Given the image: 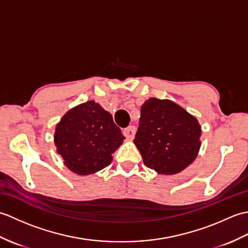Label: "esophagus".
I'll list each match as a JSON object with an SVG mask.
<instances>
[{
  "label": "esophagus",
  "mask_w": 248,
  "mask_h": 248,
  "mask_svg": "<svg viewBox=\"0 0 248 248\" xmlns=\"http://www.w3.org/2000/svg\"><path fill=\"white\" fill-rule=\"evenodd\" d=\"M124 135L125 136V139L133 140L134 135H135V127H134V125H130V127L125 128L124 130Z\"/></svg>",
  "instance_id": "esophagus-1"
}]
</instances>
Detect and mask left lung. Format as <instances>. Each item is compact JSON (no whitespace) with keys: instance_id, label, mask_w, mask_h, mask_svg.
<instances>
[{"instance_id":"1","label":"left lung","mask_w":248,"mask_h":248,"mask_svg":"<svg viewBox=\"0 0 248 248\" xmlns=\"http://www.w3.org/2000/svg\"><path fill=\"white\" fill-rule=\"evenodd\" d=\"M200 136L195 116L171 100L149 98L140 108L134 144L147 167L160 175H176L197 157Z\"/></svg>"}]
</instances>
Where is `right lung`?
Returning <instances> with one entry per match:
<instances>
[{"instance_id": "1", "label": "right lung", "mask_w": 248, "mask_h": 248, "mask_svg": "<svg viewBox=\"0 0 248 248\" xmlns=\"http://www.w3.org/2000/svg\"><path fill=\"white\" fill-rule=\"evenodd\" d=\"M124 140L112 115L93 100L68 110L54 133L56 151L65 166L81 176L108 166Z\"/></svg>"}]
</instances>
